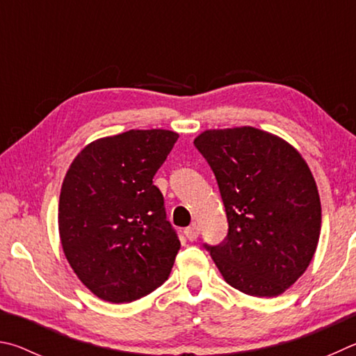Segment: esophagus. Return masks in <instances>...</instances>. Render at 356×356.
I'll use <instances>...</instances> for the list:
<instances>
[{
    "mask_svg": "<svg viewBox=\"0 0 356 356\" xmlns=\"http://www.w3.org/2000/svg\"><path fill=\"white\" fill-rule=\"evenodd\" d=\"M184 234L189 241H195L198 234H200V228H198V225H191L184 229Z\"/></svg>",
    "mask_w": 356,
    "mask_h": 356,
    "instance_id": "1",
    "label": "esophagus"
}]
</instances>
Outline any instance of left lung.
Instances as JSON below:
<instances>
[{
	"label": "left lung",
	"instance_id": "obj_1",
	"mask_svg": "<svg viewBox=\"0 0 356 356\" xmlns=\"http://www.w3.org/2000/svg\"><path fill=\"white\" fill-rule=\"evenodd\" d=\"M194 145L216 175L228 219L227 238L204 248L229 286L280 296L319 242L321 198L308 164L288 142L252 127L204 131Z\"/></svg>",
	"mask_w": 356,
	"mask_h": 356
}]
</instances>
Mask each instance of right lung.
Here are the masks:
<instances>
[{
  "label": "right lung",
  "mask_w": 356,
  "mask_h": 356,
  "mask_svg": "<svg viewBox=\"0 0 356 356\" xmlns=\"http://www.w3.org/2000/svg\"><path fill=\"white\" fill-rule=\"evenodd\" d=\"M178 134L129 129L81 152L64 178L59 234L65 258L97 297L129 303L165 282L179 250L153 177Z\"/></svg>",
  "instance_id": "right-lung-1"
}]
</instances>
